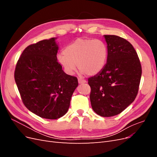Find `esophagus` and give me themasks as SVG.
<instances>
[{
  "mask_svg": "<svg viewBox=\"0 0 157 157\" xmlns=\"http://www.w3.org/2000/svg\"><path fill=\"white\" fill-rule=\"evenodd\" d=\"M78 82L79 84H84V83H86V80L78 78Z\"/></svg>",
  "mask_w": 157,
  "mask_h": 157,
  "instance_id": "1",
  "label": "esophagus"
}]
</instances>
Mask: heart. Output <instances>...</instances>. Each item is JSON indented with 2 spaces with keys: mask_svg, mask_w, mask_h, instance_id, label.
<instances>
[{
  "mask_svg": "<svg viewBox=\"0 0 157 157\" xmlns=\"http://www.w3.org/2000/svg\"><path fill=\"white\" fill-rule=\"evenodd\" d=\"M107 57V47L103 41L79 38L66 46L63 52L57 55V59L68 74L75 72L77 64L82 73L93 76L103 69Z\"/></svg>",
  "mask_w": 157,
  "mask_h": 157,
  "instance_id": "b5f03b06",
  "label": "heart"
}]
</instances>
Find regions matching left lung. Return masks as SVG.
Listing matches in <instances>:
<instances>
[{
	"mask_svg": "<svg viewBox=\"0 0 157 157\" xmlns=\"http://www.w3.org/2000/svg\"><path fill=\"white\" fill-rule=\"evenodd\" d=\"M107 62L96 76L88 78L90 102L94 112L104 117L120 114L136 99L141 65L133 46L116 35H105Z\"/></svg>",
	"mask_w": 157,
	"mask_h": 157,
	"instance_id": "obj_1",
	"label": "left lung"
}]
</instances>
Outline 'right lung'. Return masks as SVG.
I'll list each match as a JSON object with an SVG mask.
<instances>
[{
  "label": "right lung",
  "mask_w": 157,
  "mask_h": 157,
  "mask_svg": "<svg viewBox=\"0 0 157 157\" xmlns=\"http://www.w3.org/2000/svg\"><path fill=\"white\" fill-rule=\"evenodd\" d=\"M55 38L28 46L16 63L14 78L24 105L40 117L58 119L67 112L78 86L57 61Z\"/></svg>",
  "instance_id": "1"
}]
</instances>
